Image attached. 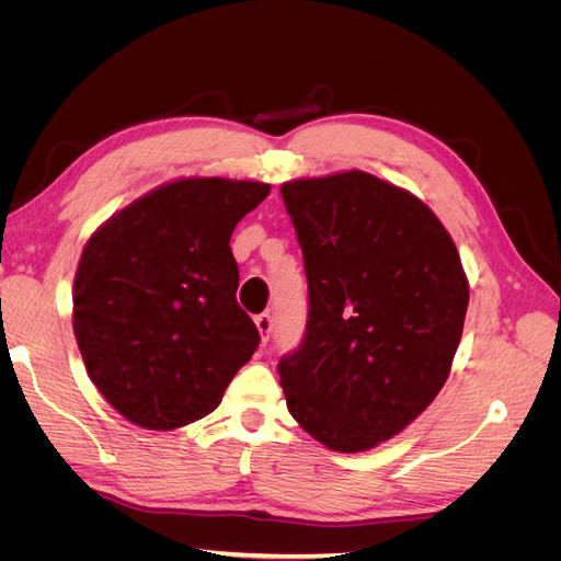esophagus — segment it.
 Returning <instances> with one entry per match:
<instances>
[{
    "mask_svg": "<svg viewBox=\"0 0 561 561\" xmlns=\"http://www.w3.org/2000/svg\"><path fill=\"white\" fill-rule=\"evenodd\" d=\"M254 325H257V330H260L262 342H268L271 330H274V320H271V316L268 313H260L257 318H254Z\"/></svg>",
    "mask_w": 561,
    "mask_h": 561,
    "instance_id": "1",
    "label": "esophagus"
}]
</instances>
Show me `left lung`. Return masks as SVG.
<instances>
[{
  "label": "left lung",
  "instance_id": "obj_1",
  "mask_svg": "<svg viewBox=\"0 0 561 561\" xmlns=\"http://www.w3.org/2000/svg\"><path fill=\"white\" fill-rule=\"evenodd\" d=\"M280 194L309 280L307 336L278 363L287 410L328 449L367 451L449 377L470 297L461 257L426 203L369 173Z\"/></svg>",
  "mask_w": 561,
  "mask_h": 561
}]
</instances>
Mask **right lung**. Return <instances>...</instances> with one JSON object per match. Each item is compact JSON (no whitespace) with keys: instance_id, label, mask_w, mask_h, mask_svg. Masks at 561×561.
<instances>
[{"instance_id":"right-lung-1","label":"right lung","mask_w":561,"mask_h":561,"mask_svg":"<svg viewBox=\"0 0 561 561\" xmlns=\"http://www.w3.org/2000/svg\"><path fill=\"white\" fill-rule=\"evenodd\" d=\"M257 180L180 178L114 213L83 245L72 325L114 410L147 431L210 414L260 344L236 301V225L268 196Z\"/></svg>"}]
</instances>
